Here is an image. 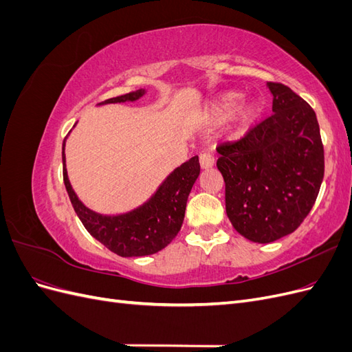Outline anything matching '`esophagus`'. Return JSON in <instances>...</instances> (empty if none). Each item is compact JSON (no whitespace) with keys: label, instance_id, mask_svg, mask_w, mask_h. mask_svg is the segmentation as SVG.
<instances>
[{"label":"esophagus","instance_id":"esophagus-1","mask_svg":"<svg viewBox=\"0 0 352 352\" xmlns=\"http://www.w3.org/2000/svg\"><path fill=\"white\" fill-rule=\"evenodd\" d=\"M199 166H201V168L212 167V166H214V157H212L211 154H207V153L201 154L199 155Z\"/></svg>","mask_w":352,"mask_h":352}]
</instances>
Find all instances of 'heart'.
<instances>
[{
	"label": "heart",
	"instance_id": "1",
	"mask_svg": "<svg viewBox=\"0 0 352 352\" xmlns=\"http://www.w3.org/2000/svg\"><path fill=\"white\" fill-rule=\"evenodd\" d=\"M242 100H243V95L239 92H229L226 95H223V97L212 105V109L210 110L207 116L208 122L212 124L226 122L229 117H232V114L238 110ZM258 114H260V109L255 102H250L245 105L239 116L238 131L239 132L247 131L248 127L255 122V119H257Z\"/></svg>",
	"mask_w": 352,
	"mask_h": 352
}]
</instances>
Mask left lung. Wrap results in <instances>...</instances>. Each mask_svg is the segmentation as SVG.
Listing matches in <instances>:
<instances>
[{"instance_id": "8db88e82", "label": "left lung", "mask_w": 352, "mask_h": 352, "mask_svg": "<svg viewBox=\"0 0 352 352\" xmlns=\"http://www.w3.org/2000/svg\"><path fill=\"white\" fill-rule=\"evenodd\" d=\"M273 114L241 140L217 146L226 212L243 238L269 243L298 229L324 176V151L314 110L279 82H269Z\"/></svg>"}]
</instances>
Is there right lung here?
Returning a JSON list of instances; mask_svg holds the SVG:
<instances>
[{"instance_id": "add662e5", "label": "right lung", "mask_w": 352, "mask_h": 352, "mask_svg": "<svg viewBox=\"0 0 352 352\" xmlns=\"http://www.w3.org/2000/svg\"><path fill=\"white\" fill-rule=\"evenodd\" d=\"M145 94L138 89L100 104L135 101ZM63 180L72 206L91 235L120 257H142L166 248L184 223L186 201L199 175L198 155L175 168L144 206L119 216H102L85 207L74 194L67 177L63 142Z\"/></svg>"}]
</instances>
